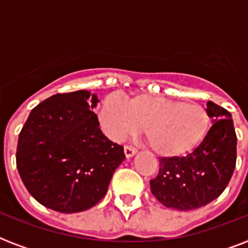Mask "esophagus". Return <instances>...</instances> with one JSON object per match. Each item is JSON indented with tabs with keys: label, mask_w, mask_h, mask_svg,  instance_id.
<instances>
[{
	"label": "esophagus",
	"mask_w": 248,
	"mask_h": 248,
	"mask_svg": "<svg viewBox=\"0 0 248 248\" xmlns=\"http://www.w3.org/2000/svg\"><path fill=\"white\" fill-rule=\"evenodd\" d=\"M137 149L133 148V146H129V145H125L124 146V154H125V156L128 157H131V156H134L135 154H137Z\"/></svg>",
	"instance_id": "obj_1"
}]
</instances>
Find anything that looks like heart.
<instances>
[{
    "label": "heart",
    "mask_w": 248,
    "mask_h": 248,
    "mask_svg": "<svg viewBox=\"0 0 248 248\" xmlns=\"http://www.w3.org/2000/svg\"><path fill=\"white\" fill-rule=\"evenodd\" d=\"M99 122L105 134L117 141L143 128L150 148L163 156L194 150L210 126L209 113L200 104L149 94H138L128 102L109 95L100 104Z\"/></svg>",
    "instance_id": "heart-1"
}]
</instances>
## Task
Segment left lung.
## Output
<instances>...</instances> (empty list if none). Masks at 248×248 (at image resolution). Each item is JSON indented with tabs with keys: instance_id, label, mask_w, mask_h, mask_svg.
I'll return each mask as SVG.
<instances>
[{
	"instance_id": "8db88e82",
	"label": "left lung",
	"mask_w": 248,
	"mask_h": 248,
	"mask_svg": "<svg viewBox=\"0 0 248 248\" xmlns=\"http://www.w3.org/2000/svg\"><path fill=\"white\" fill-rule=\"evenodd\" d=\"M206 111L214 119L200 145L186 156L160 159L150 189L159 202L180 211L199 209L217 199L236 166V137L231 114L214 102Z\"/></svg>"
}]
</instances>
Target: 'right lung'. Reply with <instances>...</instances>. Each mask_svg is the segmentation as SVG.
<instances>
[{
  "instance_id": "obj_1",
  "label": "right lung",
  "mask_w": 248,
  "mask_h": 248,
  "mask_svg": "<svg viewBox=\"0 0 248 248\" xmlns=\"http://www.w3.org/2000/svg\"><path fill=\"white\" fill-rule=\"evenodd\" d=\"M88 91L54 94L31 111L17 144L16 163L26 189L63 214L85 211L105 196L124 148L99 128Z\"/></svg>"
}]
</instances>
